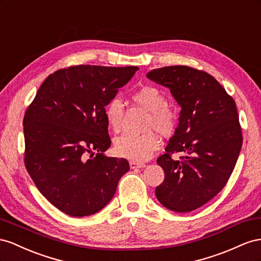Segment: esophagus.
<instances>
[{
    "instance_id": "1",
    "label": "esophagus",
    "mask_w": 261,
    "mask_h": 261,
    "mask_svg": "<svg viewBox=\"0 0 261 261\" xmlns=\"http://www.w3.org/2000/svg\"><path fill=\"white\" fill-rule=\"evenodd\" d=\"M130 167H131V169H137V168H144V167H145V164L136 163V162H130Z\"/></svg>"
}]
</instances>
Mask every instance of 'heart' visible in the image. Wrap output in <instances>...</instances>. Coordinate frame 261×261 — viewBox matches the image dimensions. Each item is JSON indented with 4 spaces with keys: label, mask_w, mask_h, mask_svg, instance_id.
<instances>
[{
    "label": "heart",
    "mask_w": 261,
    "mask_h": 261,
    "mask_svg": "<svg viewBox=\"0 0 261 261\" xmlns=\"http://www.w3.org/2000/svg\"><path fill=\"white\" fill-rule=\"evenodd\" d=\"M132 100L137 105L150 111L147 129H155L163 136H168L175 129L176 116L167 107V99L159 88L143 86L132 94ZM124 106L121 99H111L105 107L107 123L114 131L121 128ZM161 145L160 138L154 132L143 135L125 132L115 140V148L122 158L133 162H145L152 158L153 153Z\"/></svg>",
    "instance_id": "heart-1"
}]
</instances>
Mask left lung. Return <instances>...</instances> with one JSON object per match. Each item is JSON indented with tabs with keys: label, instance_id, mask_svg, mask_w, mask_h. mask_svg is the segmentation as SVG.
Returning a JSON list of instances; mask_svg holds the SVG:
<instances>
[{
	"label": "left lung",
	"instance_id": "left-lung-1",
	"mask_svg": "<svg viewBox=\"0 0 261 261\" xmlns=\"http://www.w3.org/2000/svg\"><path fill=\"white\" fill-rule=\"evenodd\" d=\"M147 79L169 88L181 107L174 136L158 159L165 179L160 202L174 212L202 206L224 188L240 155L243 137L234 99L210 74L186 65L153 70ZM182 151V162L170 154Z\"/></svg>",
	"mask_w": 261,
	"mask_h": 261
}]
</instances>
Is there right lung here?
Masks as SVG:
<instances>
[{"mask_svg":"<svg viewBox=\"0 0 261 261\" xmlns=\"http://www.w3.org/2000/svg\"><path fill=\"white\" fill-rule=\"evenodd\" d=\"M138 69L59 70L44 80L26 110L27 172L41 195L65 214L82 218L100 211L130 169L125 159L103 154L111 144L105 107Z\"/></svg>","mask_w":261,"mask_h":261,"instance_id":"add662e5","label":"right lung"}]
</instances>
